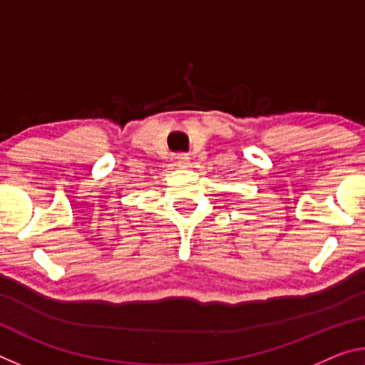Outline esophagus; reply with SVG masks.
Masks as SVG:
<instances>
[{"label": "esophagus", "mask_w": 365, "mask_h": 365, "mask_svg": "<svg viewBox=\"0 0 365 365\" xmlns=\"http://www.w3.org/2000/svg\"><path fill=\"white\" fill-rule=\"evenodd\" d=\"M175 164L178 165V168H187V165L190 164V156H188V154H185V153L177 154Z\"/></svg>", "instance_id": "obj_1"}]
</instances>
